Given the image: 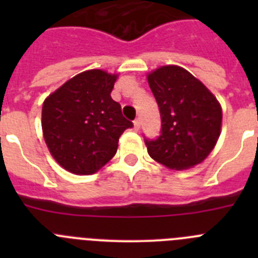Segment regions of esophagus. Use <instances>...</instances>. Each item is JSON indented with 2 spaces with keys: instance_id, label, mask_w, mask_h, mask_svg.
I'll return each instance as SVG.
<instances>
[{
  "instance_id": "obj_1",
  "label": "esophagus",
  "mask_w": 258,
  "mask_h": 258,
  "mask_svg": "<svg viewBox=\"0 0 258 258\" xmlns=\"http://www.w3.org/2000/svg\"><path fill=\"white\" fill-rule=\"evenodd\" d=\"M133 126H134L133 129L136 132L140 131V127H141V120H140V118H136V120H134V121H133Z\"/></svg>"
}]
</instances>
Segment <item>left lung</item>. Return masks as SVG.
I'll return each instance as SVG.
<instances>
[{
    "label": "left lung",
    "mask_w": 258,
    "mask_h": 258,
    "mask_svg": "<svg viewBox=\"0 0 258 258\" xmlns=\"http://www.w3.org/2000/svg\"><path fill=\"white\" fill-rule=\"evenodd\" d=\"M159 104L161 136L146 141L150 156L174 170L206 160L217 143L222 108L213 93L179 66H161L147 75Z\"/></svg>",
    "instance_id": "left-lung-1"
}]
</instances>
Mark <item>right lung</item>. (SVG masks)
<instances>
[{
    "label": "right lung",
    "instance_id": "obj_1",
    "mask_svg": "<svg viewBox=\"0 0 258 258\" xmlns=\"http://www.w3.org/2000/svg\"><path fill=\"white\" fill-rule=\"evenodd\" d=\"M117 74L88 70L66 81L42 104V136L51 156L68 172L94 174L117 151L133 124L111 98Z\"/></svg>",
    "mask_w": 258,
    "mask_h": 258
}]
</instances>
